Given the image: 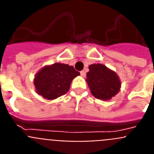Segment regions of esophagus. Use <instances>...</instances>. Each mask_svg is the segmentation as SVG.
<instances>
[{
    "label": "esophagus",
    "instance_id": "34e87169",
    "mask_svg": "<svg viewBox=\"0 0 154 154\" xmlns=\"http://www.w3.org/2000/svg\"><path fill=\"white\" fill-rule=\"evenodd\" d=\"M80 74H81V76H82V77H85V71H81V72H80Z\"/></svg>",
    "mask_w": 154,
    "mask_h": 154
}]
</instances>
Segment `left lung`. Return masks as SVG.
I'll return each mask as SVG.
<instances>
[{
  "mask_svg": "<svg viewBox=\"0 0 154 154\" xmlns=\"http://www.w3.org/2000/svg\"><path fill=\"white\" fill-rule=\"evenodd\" d=\"M89 69L86 81L95 97L109 100L119 92L121 83L116 72L101 64L91 65Z\"/></svg>",
  "mask_w": 154,
  "mask_h": 154,
  "instance_id": "1",
  "label": "left lung"
}]
</instances>
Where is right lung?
Instances as JSON below:
<instances>
[{
	"mask_svg": "<svg viewBox=\"0 0 154 154\" xmlns=\"http://www.w3.org/2000/svg\"><path fill=\"white\" fill-rule=\"evenodd\" d=\"M79 75L73 66L55 63L39 71L34 84L38 94L45 99H55L65 95L70 88L72 80Z\"/></svg>",
	"mask_w": 154,
	"mask_h": 154,
	"instance_id": "right-lung-1",
	"label": "right lung"
}]
</instances>
